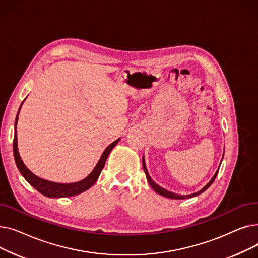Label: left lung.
Wrapping results in <instances>:
<instances>
[{"mask_svg": "<svg viewBox=\"0 0 258 258\" xmlns=\"http://www.w3.org/2000/svg\"><path fill=\"white\" fill-rule=\"evenodd\" d=\"M223 157H224V155H223ZM222 160H223V159H222ZM221 163H222V162H221ZM142 164H143V169H144V172H145V175H146V179H147L148 183H150V185L152 186V188L154 189V190H155L157 194L161 195V196L169 198V199H174V200L189 199V198H194V197H197V196L203 194L205 190H207V189L211 186V184L214 182V180H215V178H216V175H218L219 170H220V167H219V169L216 170V172L214 173V175L212 177V179L209 181V183H208L206 186L203 187L200 191H198V192H196V194H191V195H187V196H181V195H177V194H174V192H171V191H169V190H166V189L162 188L161 186H159L158 184H156V183L153 181V179L150 177V174H148V171H147V169H146L145 162H144V157H143V159H142Z\"/></svg>", "mask_w": 258, "mask_h": 258, "instance_id": "8db88e82", "label": "left lung"}]
</instances>
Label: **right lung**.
Wrapping results in <instances>:
<instances>
[{"mask_svg":"<svg viewBox=\"0 0 258 258\" xmlns=\"http://www.w3.org/2000/svg\"><path fill=\"white\" fill-rule=\"evenodd\" d=\"M20 110H21V106H20ZM20 110L18 112L17 119H16V124H15V138H13V156H15L17 166H18L21 174L26 179V181L28 182L31 186H33L38 192H40V194L48 197V198L73 197V196H76V195L84 192V191L88 190L89 188H91L95 184V182L97 181V179L99 178V174H100L102 168L104 167L107 156L110 155L111 151L113 150V147H115V145L119 142L120 139H117L116 141H114L113 143H111L105 148L103 154L101 155V157L98 161L97 165L95 166V168L92 170V172L84 180H81V181L76 182V183H69V184H61V183H55V182H51V181H48V180H44L42 178L37 177V175H35L33 172H31L28 168H27L26 165L24 164V162L22 161L21 157H20L19 150H18V138H17V122H18V117H19Z\"/></svg>","mask_w":258,"mask_h":258,"instance_id":"obj_1","label":"right lung"}]
</instances>
